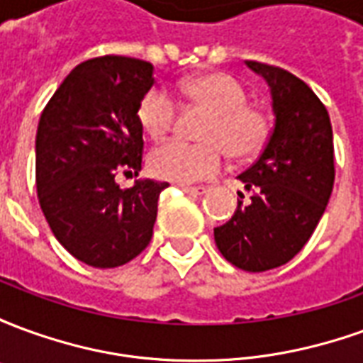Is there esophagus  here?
Listing matches in <instances>:
<instances>
[{
	"label": "esophagus",
	"mask_w": 363,
	"mask_h": 363,
	"mask_svg": "<svg viewBox=\"0 0 363 363\" xmlns=\"http://www.w3.org/2000/svg\"><path fill=\"white\" fill-rule=\"evenodd\" d=\"M179 189L182 192H186V194H194V196H200V194H204L206 186H189V184H179Z\"/></svg>",
	"instance_id": "esophagus-1"
}]
</instances>
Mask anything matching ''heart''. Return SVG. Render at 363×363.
<instances>
[{"label":"heart","mask_w":363,"mask_h":363,"mask_svg":"<svg viewBox=\"0 0 363 363\" xmlns=\"http://www.w3.org/2000/svg\"><path fill=\"white\" fill-rule=\"evenodd\" d=\"M179 93L189 103L198 104L212 116L202 128L200 143L171 140L151 151L150 171L153 177L171 182H194L221 171L225 150L237 161L255 157L264 150L270 122L259 106L249 104V96L233 75L206 72L179 83ZM138 122L153 140L171 134L179 118V104L165 89H151L138 104Z\"/></svg>","instance_id":"obj_1"}]
</instances>
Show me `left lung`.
<instances>
[{
    "instance_id": "obj_1",
    "label": "left lung",
    "mask_w": 363,
    "mask_h": 363,
    "mask_svg": "<svg viewBox=\"0 0 363 363\" xmlns=\"http://www.w3.org/2000/svg\"><path fill=\"white\" fill-rule=\"evenodd\" d=\"M247 66L270 85L274 128L259 159L239 174L251 200H239L213 237L233 267L264 272L289 262L313 235L335 184V145L327 108L307 83L262 62Z\"/></svg>"
}]
</instances>
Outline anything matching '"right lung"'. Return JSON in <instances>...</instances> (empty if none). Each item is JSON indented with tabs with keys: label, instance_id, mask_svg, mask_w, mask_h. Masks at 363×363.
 <instances>
[{
	"label": "right lung",
	"instance_id": "add662e5",
	"mask_svg": "<svg viewBox=\"0 0 363 363\" xmlns=\"http://www.w3.org/2000/svg\"><path fill=\"white\" fill-rule=\"evenodd\" d=\"M153 85L150 62L101 56L67 75L36 132V192L52 233L75 259L116 268L150 245L157 200L169 182L114 177L142 171L138 104Z\"/></svg>",
	"mask_w": 363,
	"mask_h": 363
}]
</instances>
